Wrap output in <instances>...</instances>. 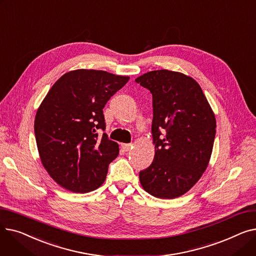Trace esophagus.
I'll use <instances>...</instances> for the list:
<instances>
[{
  "label": "esophagus",
  "instance_id": "esophagus-1",
  "mask_svg": "<svg viewBox=\"0 0 256 256\" xmlns=\"http://www.w3.org/2000/svg\"><path fill=\"white\" fill-rule=\"evenodd\" d=\"M132 144H121V148H122L124 152H128L132 148Z\"/></svg>",
  "mask_w": 256,
  "mask_h": 256
}]
</instances>
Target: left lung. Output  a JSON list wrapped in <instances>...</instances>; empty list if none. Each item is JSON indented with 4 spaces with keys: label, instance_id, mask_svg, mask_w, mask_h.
I'll return each instance as SVG.
<instances>
[{
    "label": "left lung",
    "instance_id": "8db88e82",
    "mask_svg": "<svg viewBox=\"0 0 256 256\" xmlns=\"http://www.w3.org/2000/svg\"><path fill=\"white\" fill-rule=\"evenodd\" d=\"M135 80L152 92L154 106L156 154L150 166L140 171V182L154 197H180L199 180L208 165L216 118L202 89L191 76L160 70Z\"/></svg>",
    "mask_w": 256,
    "mask_h": 256
}]
</instances>
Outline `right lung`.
I'll return each mask as SVG.
<instances>
[{
  "label": "right lung",
  "instance_id": "right-lung-1",
  "mask_svg": "<svg viewBox=\"0 0 256 256\" xmlns=\"http://www.w3.org/2000/svg\"><path fill=\"white\" fill-rule=\"evenodd\" d=\"M128 76L104 70H78L63 74L38 108L34 132L42 163L64 189L87 193L104 182L118 144L98 137L104 130L106 102Z\"/></svg>",
  "mask_w": 256,
  "mask_h": 256
}]
</instances>
